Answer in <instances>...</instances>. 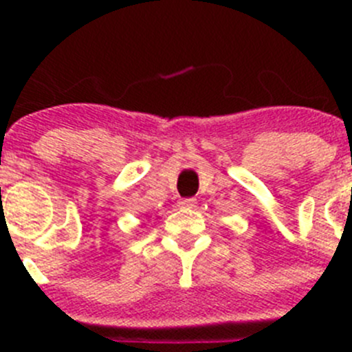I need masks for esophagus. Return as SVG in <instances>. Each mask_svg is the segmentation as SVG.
Returning a JSON list of instances; mask_svg holds the SVG:
<instances>
[{
    "label": "esophagus",
    "mask_w": 352,
    "mask_h": 352,
    "mask_svg": "<svg viewBox=\"0 0 352 352\" xmlns=\"http://www.w3.org/2000/svg\"><path fill=\"white\" fill-rule=\"evenodd\" d=\"M195 204H197L195 199H182V201H179V206L182 208H194Z\"/></svg>",
    "instance_id": "34e87169"
}]
</instances>
